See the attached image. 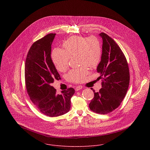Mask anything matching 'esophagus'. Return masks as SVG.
<instances>
[{
  "label": "esophagus",
  "mask_w": 150,
  "mask_h": 150,
  "mask_svg": "<svg viewBox=\"0 0 150 150\" xmlns=\"http://www.w3.org/2000/svg\"><path fill=\"white\" fill-rule=\"evenodd\" d=\"M81 89H82V87H81V86H77V87H76V88H75V90H76V91H80V90H81Z\"/></svg>",
  "instance_id": "1"
}]
</instances>
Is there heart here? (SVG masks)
<instances>
[{
    "label": "heart",
    "mask_w": 150,
    "mask_h": 150,
    "mask_svg": "<svg viewBox=\"0 0 150 150\" xmlns=\"http://www.w3.org/2000/svg\"><path fill=\"white\" fill-rule=\"evenodd\" d=\"M64 50L56 48L52 52V59L57 70L63 72L69 66L70 58L77 56L80 68L71 70L67 74V79L72 83L83 81L88 73L86 66L96 68L99 64L102 47L99 39L95 36L86 38L73 36L62 44Z\"/></svg>",
    "instance_id": "1"
}]
</instances>
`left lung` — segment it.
<instances>
[{
  "mask_svg": "<svg viewBox=\"0 0 150 150\" xmlns=\"http://www.w3.org/2000/svg\"><path fill=\"white\" fill-rule=\"evenodd\" d=\"M103 40L101 61L97 67L102 79V88L94 92V98L89 104L91 111L106 114L118 107L124 99L129 85L128 64L125 55L115 41L102 32Z\"/></svg>",
  "mask_w": 150,
  "mask_h": 150,
  "instance_id": "1",
  "label": "left lung"
}]
</instances>
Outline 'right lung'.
<instances>
[{"label": "right lung", "mask_w": 150, "mask_h": 150, "mask_svg": "<svg viewBox=\"0 0 150 150\" xmlns=\"http://www.w3.org/2000/svg\"><path fill=\"white\" fill-rule=\"evenodd\" d=\"M55 33H49L30 47L25 61V80L30 100L44 115L58 117L70 109L71 98L75 92L69 88L57 94L51 86L61 79L51 58V44Z\"/></svg>", "instance_id": "obj_1"}]
</instances>
